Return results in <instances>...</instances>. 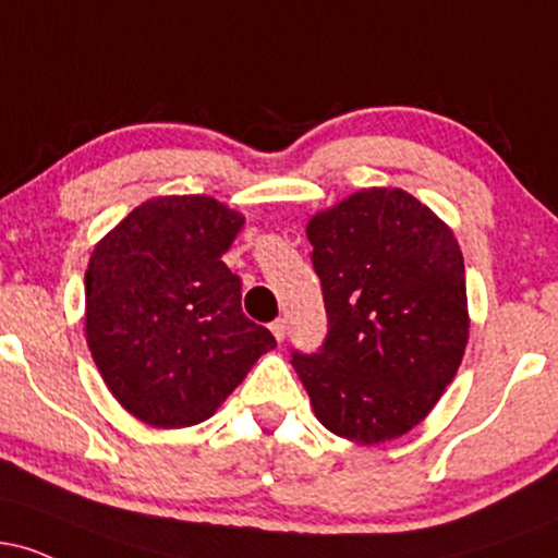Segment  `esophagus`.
Wrapping results in <instances>:
<instances>
[{"mask_svg":"<svg viewBox=\"0 0 558 558\" xmlns=\"http://www.w3.org/2000/svg\"><path fill=\"white\" fill-rule=\"evenodd\" d=\"M270 330H272V336L278 338V341H283V338H286V332H288V323H286L283 317H280V319H275V323L270 325Z\"/></svg>","mask_w":558,"mask_h":558,"instance_id":"obj_1","label":"esophagus"}]
</instances>
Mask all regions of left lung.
<instances>
[{
	"label": "left lung",
	"mask_w": 558,
	"mask_h": 558,
	"mask_svg": "<svg viewBox=\"0 0 558 558\" xmlns=\"http://www.w3.org/2000/svg\"><path fill=\"white\" fill-rule=\"evenodd\" d=\"M328 336L291 351L317 420L356 444L420 425L462 364L466 317L459 243L401 189H367L306 226Z\"/></svg>",
	"instance_id": "1"
}]
</instances>
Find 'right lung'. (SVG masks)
I'll return each mask as SVG.
<instances>
[{"label":"right lung","mask_w":558,"mask_h":558,"mask_svg":"<svg viewBox=\"0 0 558 558\" xmlns=\"http://www.w3.org/2000/svg\"><path fill=\"white\" fill-rule=\"evenodd\" d=\"M243 217L209 196L141 204L96 243L86 270V338L107 388L151 427L209 420L272 332L241 310L222 254Z\"/></svg>","instance_id":"add662e5"}]
</instances>
